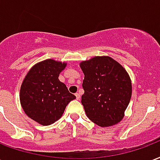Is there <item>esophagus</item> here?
Wrapping results in <instances>:
<instances>
[{
  "mask_svg": "<svg viewBox=\"0 0 160 160\" xmlns=\"http://www.w3.org/2000/svg\"><path fill=\"white\" fill-rule=\"evenodd\" d=\"M75 96H76V99H77V100H80V95L79 93L75 94Z\"/></svg>",
  "mask_w": 160,
  "mask_h": 160,
  "instance_id": "1",
  "label": "esophagus"
}]
</instances>
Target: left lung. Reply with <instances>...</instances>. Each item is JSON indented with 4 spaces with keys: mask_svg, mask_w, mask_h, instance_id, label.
Wrapping results in <instances>:
<instances>
[{
    "mask_svg": "<svg viewBox=\"0 0 160 160\" xmlns=\"http://www.w3.org/2000/svg\"><path fill=\"white\" fill-rule=\"evenodd\" d=\"M80 65L85 75L81 103L87 117L100 127L118 123L131 99L128 74L108 56L94 57Z\"/></svg>",
    "mask_w": 160,
    "mask_h": 160,
    "instance_id": "8db88e82",
    "label": "left lung"
}]
</instances>
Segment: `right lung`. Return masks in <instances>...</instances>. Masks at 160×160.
Segmentation results:
<instances>
[{
    "label": "right lung",
    "instance_id": "right-lung-1",
    "mask_svg": "<svg viewBox=\"0 0 160 160\" xmlns=\"http://www.w3.org/2000/svg\"><path fill=\"white\" fill-rule=\"evenodd\" d=\"M66 64L47 59L32 68L23 80L20 101L27 115L37 122L48 126L58 120L75 96L58 80Z\"/></svg>",
    "mask_w": 160,
    "mask_h": 160
}]
</instances>
